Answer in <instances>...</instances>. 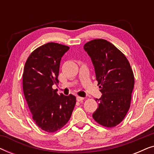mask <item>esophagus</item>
I'll return each mask as SVG.
<instances>
[{"instance_id": "obj_1", "label": "esophagus", "mask_w": 154, "mask_h": 154, "mask_svg": "<svg viewBox=\"0 0 154 154\" xmlns=\"http://www.w3.org/2000/svg\"><path fill=\"white\" fill-rule=\"evenodd\" d=\"M83 100H84L83 97H79V96L76 97V100L78 102H81V101H83Z\"/></svg>"}]
</instances>
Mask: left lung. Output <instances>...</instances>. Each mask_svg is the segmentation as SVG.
I'll return each instance as SVG.
<instances>
[{
    "mask_svg": "<svg viewBox=\"0 0 154 154\" xmlns=\"http://www.w3.org/2000/svg\"><path fill=\"white\" fill-rule=\"evenodd\" d=\"M91 58L101 97L92 114L97 123L106 128L116 126L124 119L130 106L134 88L133 71L123 52L104 39H94L84 45Z\"/></svg>",
    "mask_w": 154,
    "mask_h": 154,
    "instance_id": "left-lung-1",
    "label": "left lung"
}]
</instances>
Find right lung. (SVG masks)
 Segmentation results:
<instances>
[{
    "label": "right lung",
    "mask_w": 154,
    "mask_h": 154,
    "mask_svg": "<svg viewBox=\"0 0 154 154\" xmlns=\"http://www.w3.org/2000/svg\"><path fill=\"white\" fill-rule=\"evenodd\" d=\"M69 47L48 43L35 49L24 65L23 91L33 121L44 131L54 132L70 119L75 97L58 94L52 85L59 83L58 75L62 56Z\"/></svg>",
    "instance_id": "1"
}]
</instances>
